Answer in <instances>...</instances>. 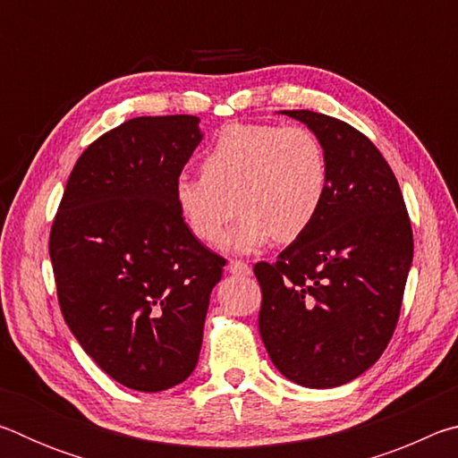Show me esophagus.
Instances as JSON below:
<instances>
[{
	"label": "esophagus",
	"mask_w": 458,
	"mask_h": 458,
	"mask_svg": "<svg viewBox=\"0 0 458 458\" xmlns=\"http://www.w3.org/2000/svg\"><path fill=\"white\" fill-rule=\"evenodd\" d=\"M228 270L232 275H250V267H248L242 260H230Z\"/></svg>",
	"instance_id": "34e87169"
}]
</instances>
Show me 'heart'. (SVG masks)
<instances>
[{"label": "heart", "mask_w": 458, "mask_h": 458, "mask_svg": "<svg viewBox=\"0 0 458 458\" xmlns=\"http://www.w3.org/2000/svg\"><path fill=\"white\" fill-rule=\"evenodd\" d=\"M329 188L321 139L301 125L232 123L201 159V175L177 177L174 199L185 226L208 246L259 250L270 240L293 242L311 228ZM235 206L232 207L231 204Z\"/></svg>", "instance_id": "heart-1"}]
</instances>
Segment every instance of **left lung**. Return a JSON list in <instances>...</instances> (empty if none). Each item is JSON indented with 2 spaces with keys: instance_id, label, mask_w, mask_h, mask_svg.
I'll use <instances>...</instances> for the list:
<instances>
[{
  "instance_id": "8db88e82",
  "label": "left lung",
  "mask_w": 458,
  "mask_h": 458,
  "mask_svg": "<svg viewBox=\"0 0 458 458\" xmlns=\"http://www.w3.org/2000/svg\"><path fill=\"white\" fill-rule=\"evenodd\" d=\"M321 139L329 188L317 220L276 262H257L259 329L268 358L305 387L347 384L396 329L414 257L396 175L369 139L313 111H283Z\"/></svg>"
}]
</instances>
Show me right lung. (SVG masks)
Returning a JSON list of instances; mask_svg holds the SVG:
<instances>
[{"mask_svg": "<svg viewBox=\"0 0 458 458\" xmlns=\"http://www.w3.org/2000/svg\"><path fill=\"white\" fill-rule=\"evenodd\" d=\"M191 114L135 117L76 161L50 232L58 303L114 382L164 392L196 368L226 260L191 234L174 188L199 145Z\"/></svg>", "mask_w": 458, "mask_h": 458, "instance_id": "1", "label": "right lung"}]
</instances>
